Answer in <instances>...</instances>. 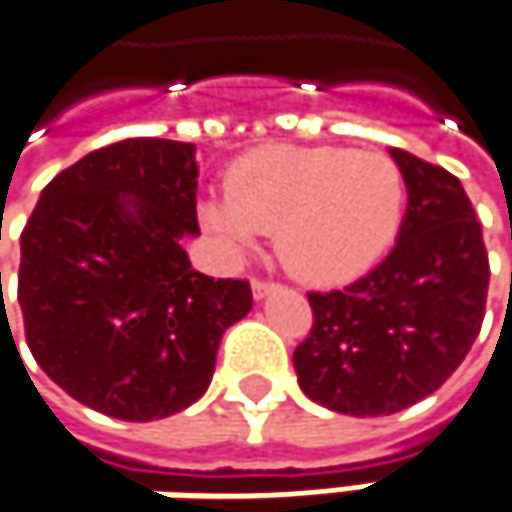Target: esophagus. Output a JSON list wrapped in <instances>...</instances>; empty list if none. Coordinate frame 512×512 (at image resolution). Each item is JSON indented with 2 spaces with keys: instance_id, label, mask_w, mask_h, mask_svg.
I'll return each instance as SVG.
<instances>
[{
  "instance_id": "34e87169",
  "label": "esophagus",
  "mask_w": 512,
  "mask_h": 512,
  "mask_svg": "<svg viewBox=\"0 0 512 512\" xmlns=\"http://www.w3.org/2000/svg\"><path fill=\"white\" fill-rule=\"evenodd\" d=\"M272 290H278V284H275V281L252 278V293H255V299H263V296H269Z\"/></svg>"
}]
</instances>
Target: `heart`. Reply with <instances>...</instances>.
Listing matches in <instances>:
<instances>
[{
  "label": "heart",
  "mask_w": 512,
  "mask_h": 512,
  "mask_svg": "<svg viewBox=\"0 0 512 512\" xmlns=\"http://www.w3.org/2000/svg\"><path fill=\"white\" fill-rule=\"evenodd\" d=\"M401 210L404 181L384 155L272 146L234 163L228 193L208 196L199 216L228 252L278 234V257L296 278L343 284L390 249Z\"/></svg>",
  "instance_id": "1"
}]
</instances>
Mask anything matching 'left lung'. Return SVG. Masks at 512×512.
<instances>
[{
	"label": "left lung",
	"instance_id": "8db88e82",
	"mask_svg": "<svg viewBox=\"0 0 512 512\" xmlns=\"http://www.w3.org/2000/svg\"><path fill=\"white\" fill-rule=\"evenodd\" d=\"M407 216L390 255L346 290L307 293L310 334L293 351L307 398L349 416L398 413L440 390L487 313L489 257L463 184L393 149Z\"/></svg>",
	"mask_w": 512,
	"mask_h": 512
}]
</instances>
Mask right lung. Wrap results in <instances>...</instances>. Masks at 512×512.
Here are the masks:
<instances>
[{"label":"right lung","mask_w":512,"mask_h":512,"mask_svg":"<svg viewBox=\"0 0 512 512\" xmlns=\"http://www.w3.org/2000/svg\"><path fill=\"white\" fill-rule=\"evenodd\" d=\"M196 146L131 137L55 175L20 237L17 299L37 366L75 401L125 422L172 416L208 390L246 278L190 266Z\"/></svg>","instance_id":"right-lung-1"}]
</instances>
